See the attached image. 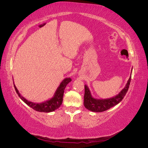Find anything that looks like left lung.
Masks as SVG:
<instances>
[{
  "instance_id": "1",
  "label": "left lung",
  "mask_w": 148,
  "mask_h": 148,
  "mask_svg": "<svg viewBox=\"0 0 148 148\" xmlns=\"http://www.w3.org/2000/svg\"><path fill=\"white\" fill-rule=\"evenodd\" d=\"M132 76H130L126 86L119 95L107 99H96L93 98L88 88L84 85V106L89 110L96 112H101L109 109L111 107L118 104L122 101L128 90L130 84L131 82Z\"/></svg>"
}]
</instances>
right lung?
Masks as SVG:
<instances>
[{
  "instance_id": "add662e5",
  "label": "right lung",
  "mask_w": 148,
  "mask_h": 148,
  "mask_svg": "<svg viewBox=\"0 0 148 148\" xmlns=\"http://www.w3.org/2000/svg\"><path fill=\"white\" fill-rule=\"evenodd\" d=\"M71 81L70 78H66L64 79L62 82L60 83V86L57 88L56 94L51 99L46 101L42 103H34L26 100L25 98L22 97L18 91L17 88H16L15 85L14 84V88L18 95L21 98V99L25 102L28 106L31 107L33 109L36 111L40 112H50L54 111L57 109L59 108L62 104V101H63V96L64 93V89L68 83H69Z\"/></svg>"
}]
</instances>
